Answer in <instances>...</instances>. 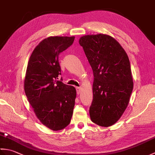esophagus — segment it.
Masks as SVG:
<instances>
[{"instance_id":"obj_1","label":"esophagus","mask_w":155,"mask_h":155,"mask_svg":"<svg viewBox=\"0 0 155 155\" xmlns=\"http://www.w3.org/2000/svg\"><path fill=\"white\" fill-rule=\"evenodd\" d=\"M76 88H77V94H81V87H77Z\"/></svg>"}]
</instances>
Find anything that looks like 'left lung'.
Returning a JSON list of instances; mask_svg holds the SVG:
<instances>
[{
	"label": "left lung",
	"instance_id": "1",
	"mask_svg": "<svg viewBox=\"0 0 155 155\" xmlns=\"http://www.w3.org/2000/svg\"><path fill=\"white\" fill-rule=\"evenodd\" d=\"M94 74L91 120L112 126L128 106L133 88L130 61L117 40L104 34L84 35L79 39Z\"/></svg>",
	"mask_w": 155,
	"mask_h": 155
}]
</instances>
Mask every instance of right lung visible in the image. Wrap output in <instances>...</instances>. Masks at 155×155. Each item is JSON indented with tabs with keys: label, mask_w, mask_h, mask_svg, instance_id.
Listing matches in <instances>:
<instances>
[{
	"label": "right lung",
	"mask_w": 155,
	"mask_h": 155,
	"mask_svg": "<svg viewBox=\"0 0 155 155\" xmlns=\"http://www.w3.org/2000/svg\"><path fill=\"white\" fill-rule=\"evenodd\" d=\"M74 37H49L39 42L28 62L24 88L36 117L45 127L60 130L73 113L76 88L57 81L58 54L73 43Z\"/></svg>",
	"instance_id": "right-lung-1"
}]
</instances>
